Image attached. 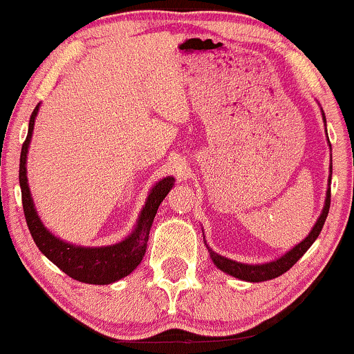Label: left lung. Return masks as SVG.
<instances>
[{
  "instance_id": "8db88e82",
  "label": "left lung",
  "mask_w": 354,
  "mask_h": 354,
  "mask_svg": "<svg viewBox=\"0 0 354 354\" xmlns=\"http://www.w3.org/2000/svg\"><path fill=\"white\" fill-rule=\"evenodd\" d=\"M321 115H323L324 123H326V116H324L323 109H321ZM328 141H330V140H328ZM331 174H333V163L330 165V180H328V183H331ZM330 191H331L330 186H328L326 200H324L323 211H321L318 221L315 223V226H313L310 234H308V236L304 238L301 243H298V245H296L295 248H291L290 251H286V253H284L283 256L276 258L274 261L263 263V265H248V263L233 261V259L226 258V256L218 254L216 251H213L208 245H206V248H208V251H209L211 259H213L214 265H216V268H219L223 273L234 276V278L241 279V281L261 283V281H268V279L278 278V276L286 273V271L290 270V268L293 266L295 263L298 261V259L301 258V256L306 253L308 250H310V246L316 241V238L319 236L321 230H323L324 221H326L328 211H330V203H331V193H330Z\"/></svg>"
}]
</instances>
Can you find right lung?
Wrapping results in <instances>:
<instances>
[{
  "label": "right lung",
  "mask_w": 354,
  "mask_h": 354,
  "mask_svg": "<svg viewBox=\"0 0 354 354\" xmlns=\"http://www.w3.org/2000/svg\"><path fill=\"white\" fill-rule=\"evenodd\" d=\"M39 104L31 113L30 126H28V136L23 143L21 156H19V186H21L23 211L26 218L28 228L33 236L39 251L55 263L63 273L71 276L73 279L88 284H111L118 279L128 276L135 268L140 265L148 246L149 230H151L153 219L160 208L161 201L174 186V178L166 176L160 180L149 189L148 198L136 219V226L123 241L115 243L109 246H76L73 243H66L51 233L43 225L41 218L38 216L35 208L33 198H31L30 186L26 176V160L28 148H30L31 136H33L35 120L38 116Z\"/></svg>",
  "instance_id": "obj_1"
}]
</instances>
